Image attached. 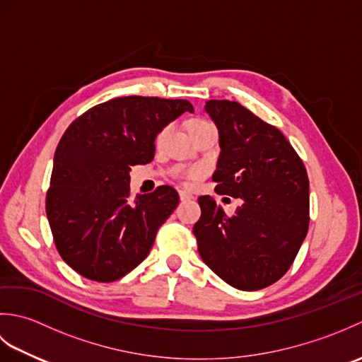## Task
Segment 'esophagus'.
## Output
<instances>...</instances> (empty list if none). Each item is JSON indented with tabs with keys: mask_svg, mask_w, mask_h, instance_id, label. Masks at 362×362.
Listing matches in <instances>:
<instances>
[{
	"mask_svg": "<svg viewBox=\"0 0 362 362\" xmlns=\"http://www.w3.org/2000/svg\"><path fill=\"white\" fill-rule=\"evenodd\" d=\"M179 196H180V201L182 202H187V201H191V199H194V196L189 193V191H185V189H180L179 191Z\"/></svg>",
	"mask_w": 362,
	"mask_h": 362,
	"instance_id": "obj_1",
	"label": "esophagus"
}]
</instances>
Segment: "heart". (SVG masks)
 I'll return each instance as SVG.
<instances>
[{
  "label": "heart",
  "instance_id": "b5f03b06",
  "mask_svg": "<svg viewBox=\"0 0 362 362\" xmlns=\"http://www.w3.org/2000/svg\"><path fill=\"white\" fill-rule=\"evenodd\" d=\"M204 122H205V121H201V119H193V121L189 122V130H193L194 127L204 124ZM165 136H166V130H163V132H160V134H158V136H157V146H161V144H163V141H165ZM199 175H201V171H199V169H191V171L185 173V177H187V179H189V180H194V179H197Z\"/></svg>",
  "mask_w": 362,
  "mask_h": 362
}]
</instances>
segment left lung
<instances>
[{
  "mask_svg": "<svg viewBox=\"0 0 362 362\" xmlns=\"http://www.w3.org/2000/svg\"><path fill=\"white\" fill-rule=\"evenodd\" d=\"M204 109L219 132L216 191L243 205L227 216L213 197H199V255L230 286L263 289L286 274L308 232V174L280 130L241 104L211 99Z\"/></svg>",
  "mask_w": 362,
  "mask_h": 362,
  "instance_id": "left-lung-1",
  "label": "left lung"
}]
</instances>
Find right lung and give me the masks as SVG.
Instances as JSON below:
<instances>
[{
  "label": "right lung",
  "mask_w": 362,
  "mask_h": 362,
  "mask_svg": "<svg viewBox=\"0 0 362 362\" xmlns=\"http://www.w3.org/2000/svg\"><path fill=\"white\" fill-rule=\"evenodd\" d=\"M187 99L124 96L95 105L60 138L54 156L46 216L68 266L109 283L148 257L158 227L179 205L173 187L129 199L130 168L152 161L156 138Z\"/></svg>",
  "instance_id": "1"
}]
</instances>
